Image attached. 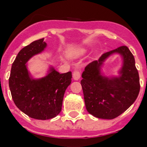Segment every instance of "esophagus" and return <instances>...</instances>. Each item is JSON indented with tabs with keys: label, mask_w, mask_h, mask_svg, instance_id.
<instances>
[{
	"label": "esophagus",
	"mask_w": 147,
	"mask_h": 147,
	"mask_svg": "<svg viewBox=\"0 0 147 147\" xmlns=\"http://www.w3.org/2000/svg\"><path fill=\"white\" fill-rule=\"evenodd\" d=\"M72 77H73V79L75 80V81L79 80L80 78H81V70L79 69H75V71L73 72V74H72Z\"/></svg>",
	"instance_id": "34e87169"
}]
</instances>
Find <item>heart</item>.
Masks as SVG:
<instances>
[{
	"instance_id": "1",
	"label": "heart",
	"mask_w": 147,
	"mask_h": 147,
	"mask_svg": "<svg viewBox=\"0 0 147 147\" xmlns=\"http://www.w3.org/2000/svg\"><path fill=\"white\" fill-rule=\"evenodd\" d=\"M86 49H78L73 52V55L75 56H79L84 55L86 52Z\"/></svg>"
}]
</instances>
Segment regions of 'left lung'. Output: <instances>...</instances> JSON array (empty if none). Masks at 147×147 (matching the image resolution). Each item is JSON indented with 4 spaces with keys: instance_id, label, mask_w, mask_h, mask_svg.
<instances>
[{
    "instance_id": "8db88e82",
    "label": "left lung",
    "mask_w": 147,
    "mask_h": 147,
    "mask_svg": "<svg viewBox=\"0 0 147 147\" xmlns=\"http://www.w3.org/2000/svg\"><path fill=\"white\" fill-rule=\"evenodd\" d=\"M114 53L122 56L123 66L119 77L109 79L101 75L105 60ZM81 81L86 110L102 119L117 118L136 100L140 91L139 75L133 55L126 46L101 55L85 67Z\"/></svg>"
}]
</instances>
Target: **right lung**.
Masks as SVG:
<instances>
[{
	"label": "right lung",
	"instance_id": "add662e5",
	"mask_svg": "<svg viewBox=\"0 0 147 147\" xmlns=\"http://www.w3.org/2000/svg\"><path fill=\"white\" fill-rule=\"evenodd\" d=\"M43 38L35 40L18 52L9 78L11 95L16 107L32 118L48 120L59 114L72 72L60 74L50 67L48 75L39 79L31 77L26 63L32 56L44 50Z\"/></svg>",
	"mask_w": 147,
	"mask_h": 147
}]
</instances>
